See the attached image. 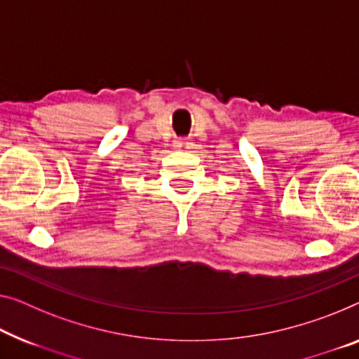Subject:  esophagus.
Wrapping results in <instances>:
<instances>
[{"instance_id": "1", "label": "esophagus", "mask_w": 359, "mask_h": 359, "mask_svg": "<svg viewBox=\"0 0 359 359\" xmlns=\"http://www.w3.org/2000/svg\"><path fill=\"white\" fill-rule=\"evenodd\" d=\"M175 148H177L179 151H187V149L191 148V143L187 140V138H180V140L175 142Z\"/></svg>"}]
</instances>
